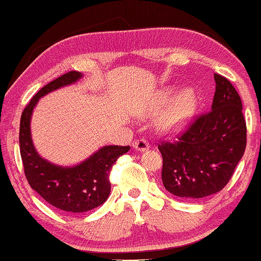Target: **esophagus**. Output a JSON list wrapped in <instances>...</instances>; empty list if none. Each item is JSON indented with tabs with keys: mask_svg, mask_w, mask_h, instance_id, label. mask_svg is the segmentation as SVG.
<instances>
[{
	"mask_svg": "<svg viewBox=\"0 0 261 261\" xmlns=\"http://www.w3.org/2000/svg\"><path fill=\"white\" fill-rule=\"evenodd\" d=\"M133 147L138 151H145L150 147V144H148V141L145 140V139H138V140L134 141Z\"/></svg>",
	"mask_w": 261,
	"mask_h": 261,
	"instance_id": "1",
	"label": "esophagus"
}]
</instances>
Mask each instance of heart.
Returning a JSON list of instances; mask_svg holds the SVG:
<instances>
[{"label":"heart","instance_id":"b5f03b06","mask_svg":"<svg viewBox=\"0 0 261 261\" xmlns=\"http://www.w3.org/2000/svg\"><path fill=\"white\" fill-rule=\"evenodd\" d=\"M165 110L161 118L164 129L178 130L191 120L198 107V97L191 89H187L175 98V90L169 89L161 93L157 100L155 110Z\"/></svg>","mask_w":261,"mask_h":261}]
</instances>
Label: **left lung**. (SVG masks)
<instances>
[{
	"label": "left lung",
	"mask_w": 261,
	"mask_h": 261,
	"mask_svg": "<svg viewBox=\"0 0 261 261\" xmlns=\"http://www.w3.org/2000/svg\"><path fill=\"white\" fill-rule=\"evenodd\" d=\"M215 81L211 110L195 117L174 141L158 145L165 189L188 200L222 191L246 150L241 98L226 77L215 74Z\"/></svg>",
	"instance_id": "obj_1"
}]
</instances>
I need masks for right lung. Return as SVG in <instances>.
Listing matches in <instances>:
<instances>
[{
    "label": "right lung",
    "instance_id": "right-lung-1",
    "mask_svg": "<svg viewBox=\"0 0 261 261\" xmlns=\"http://www.w3.org/2000/svg\"><path fill=\"white\" fill-rule=\"evenodd\" d=\"M83 76L75 70L63 74L40 89L21 114L19 130L20 154L30 186L54 207L81 213L104 204L110 194L109 175L118 157L129 146H104L75 167H60L37 153L31 138V116L39 98L60 87L70 85Z\"/></svg>",
    "mask_w": 261,
    "mask_h": 261
}]
</instances>
